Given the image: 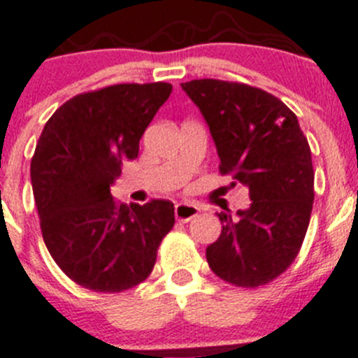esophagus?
Instances as JSON below:
<instances>
[{
  "label": "esophagus",
  "mask_w": 358,
  "mask_h": 358,
  "mask_svg": "<svg viewBox=\"0 0 358 358\" xmlns=\"http://www.w3.org/2000/svg\"><path fill=\"white\" fill-rule=\"evenodd\" d=\"M198 214L199 208L196 205H191V203H178L175 207V217L178 219L180 223H187V221H191Z\"/></svg>",
  "instance_id": "1"
}]
</instances>
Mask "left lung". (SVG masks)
<instances>
[{
	"mask_svg": "<svg viewBox=\"0 0 358 358\" xmlns=\"http://www.w3.org/2000/svg\"><path fill=\"white\" fill-rule=\"evenodd\" d=\"M210 128L221 175L250 189L239 219L221 212L219 239L207 248L212 271L235 287L278 278L298 257L314 205L310 146L294 112L276 96L241 82L182 83Z\"/></svg>",
	"mask_w": 358,
	"mask_h": 358,
	"instance_id": "1",
	"label": "left lung"
}]
</instances>
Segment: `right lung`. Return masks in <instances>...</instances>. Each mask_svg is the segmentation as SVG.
I'll use <instances>...</instances> for the list:
<instances>
[{"mask_svg": "<svg viewBox=\"0 0 358 358\" xmlns=\"http://www.w3.org/2000/svg\"><path fill=\"white\" fill-rule=\"evenodd\" d=\"M173 91L171 83H117L71 98L44 124L31 157V187L50 255L94 292H123L153 271L175 227V205L130 207L110 185Z\"/></svg>", "mask_w": 358, "mask_h": 358, "instance_id": "obj_1", "label": "right lung"}]
</instances>
